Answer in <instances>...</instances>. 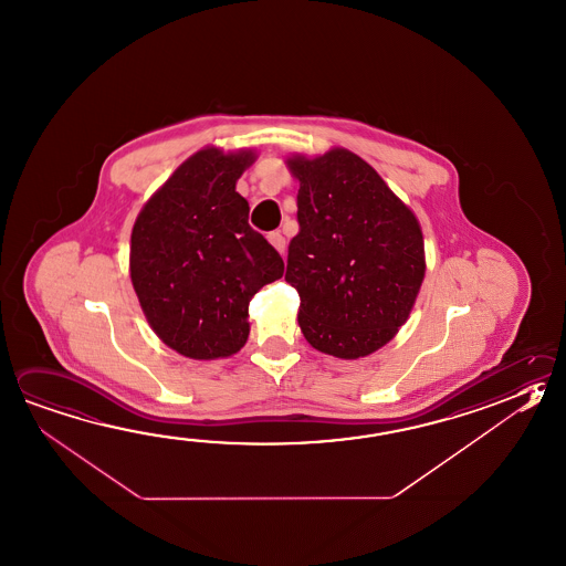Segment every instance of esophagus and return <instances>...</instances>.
I'll return each mask as SVG.
<instances>
[{"label":"esophagus","instance_id":"obj_1","mask_svg":"<svg viewBox=\"0 0 566 566\" xmlns=\"http://www.w3.org/2000/svg\"><path fill=\"white\" fill-rule=\"evenodd\" d=\"M268 240H270V244L276 248L280 254L286 252V238L282 235V232H272V234L268 235Z\"/></svg>","mask_w":566,"mask_h":566}]
</instances>
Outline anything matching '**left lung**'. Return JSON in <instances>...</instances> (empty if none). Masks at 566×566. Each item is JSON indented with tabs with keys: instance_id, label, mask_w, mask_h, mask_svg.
Returning a JSON list of instances; mask_svg holds the SVG:
<instances>
[{
	"instance_id": "1",
	"label": "left lung",
	"mask_w": 566,
	"mask_h": 566,
	"mask_svg": "<svg viewBox=\"0 0 566 566\" xmlns=\"http://www.w3.org/2000/svg\"><path fill=\"white\" fill-rule=\"evenodd\" d=\"M286 166L300 181V232L286 268L300 331L336 358L376 353L408 321L424 280L418 218L350 149L294 154Z\"/></svg>"
}]
</instances>
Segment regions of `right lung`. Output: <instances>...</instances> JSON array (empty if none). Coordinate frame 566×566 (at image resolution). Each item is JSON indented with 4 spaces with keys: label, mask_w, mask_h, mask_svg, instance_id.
I'll return each instance as SVG.
<instances>
[{
    "label": "right lung",
    "mask_w": 566,
    "mask_h": 566,
    "mask_svg": "<svg viewBox=\"0 0 566 566\" xmlns=\"http://www.w3.org/2000/svg\"><path fill=\"white\" fill-rule=\"evenodd\" d=\"M254 161V149L196 151L151 193L132 230L129 277L144 316L166 346L192 360L238 353L250 334V300L284 274L235 192Z\"/></svg>",
    "instance_id": "1"
}]
</instances>
